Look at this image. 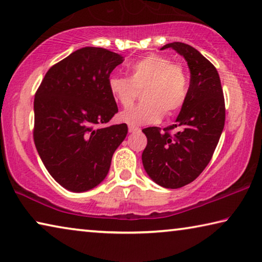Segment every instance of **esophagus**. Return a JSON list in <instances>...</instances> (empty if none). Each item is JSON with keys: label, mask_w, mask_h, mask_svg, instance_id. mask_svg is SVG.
Listing matches in <instances>:
<instances>
[{"label": "esophagus", "mask_w": 262, "mask_h": 262, "mask_svg": "<svg viewBox=\"0 0 262 262\" xmlns=\"http://www.w3.org/2000/svg\"><path fill=\"white\" fill-rule=\"evenodd\" d=\"M128 132H129V133H136V132H140V128H138V127H134V126H129V127H128Z\"/></svg>", "instance_id": "esophagus-1"}]
</instances>
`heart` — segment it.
I'll list each match as a JSON object with an SVG mask.
<instances>
[{
  "label": "heart",
  "instance_id": "b5f03b06",
  "mask_svg": "<svg viewBox=\"0 0 262 262\" xmlns=\"http://www.w3.org/2000/svg\"><path fill=\"white\" fill-rule=\"evenodd\" d=\"M129 78L112 74L108 90L120 105L128 106L134 100L136 89L142 102L129 106L119 114L120 121L130 126L155 123L162 116L177 113L186 101L189 78L180 64H172L170 58L148 55L129 65Z\"/></svg>",
  "mask_w": 262,
  "mask_h": 262
}]
</instances>
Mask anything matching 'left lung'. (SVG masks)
<instances>
[{
    "instance_id": "left-lung-1",
    "label": "left lung",
    "mask_w": 262,
    "mask_h": 262,
    "mask_svg": "<svg viewBox=\"0 0 262 262\" xmlns=\"http://www.w3.org/2000/svg\"><path fill=\"white\" fill-rule=\"evenodd\" d=\"M168 48L188 63L189 93L175 123L164 132L159 127L142 130L148 140L142 163L156 184L178 189L196 180L211 161L225 124V101L217 70L201 52L181 41L161 50ZM175 127L179 132L171 136L168 130Z\"/></svg>"
}]
</instances>
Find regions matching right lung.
Listing matches in <instances>:
<instances>
[{
  "instance_id": "add662e5",
  "label": "right lung",
  "mask_w": 262,
  "mask_h": 262,
  "mask_svg": "<svg viewBox=\"0 0 262 262\" xmlns=\"http://www.w3.org/2000/svg\"><path fill=\"white\" fill-rule=\"evenodd\" d=\"M124 59L102 48L79 49L45 74L34 101V141L45 168L72 192L95 188L126 138V123L99 127L118 113L108 78Z\"/></svg>"
}]
</instances>
